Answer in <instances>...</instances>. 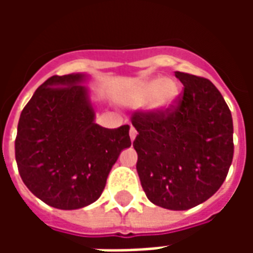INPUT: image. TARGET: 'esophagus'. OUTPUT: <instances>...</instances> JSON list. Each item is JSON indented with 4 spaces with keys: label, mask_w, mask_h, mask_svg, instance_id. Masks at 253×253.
Listing matches in <instances>:
<instances>
[{
    "label": "esophagus",
    "mask_w": 253,
    "mask_h": 253,
    "mask_svg": "<svg viewBox=\"0 0 253 253\" xmlns=\"http://www.w3.org/2000/svg\"><path fill=\"white\" fill-rule=\"evenodd\" d=\"M128 134H130V139H131V141H134V139H135V137H137V130H135V128H134V127H131V128H130V132H128Z\"/></svg>",
    "instance_id": "34e87169"
}]
</instances>
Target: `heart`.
Returning a JSON list of instances; mask_svg holds the SVG:
<instances>
[{
    "label": "heart",
    "mask_w": 253,
    "mask_h": 253,
    "mask_svg": "<svg viewBox=\"0 0 253 253\" xmlns=\"http://www.w3.org/2000/svg\"><path fill=\"white\" fill-rule=\"evenodd\" d=\"M179 97L180 88L176 81L169 78L154 77L139 84L127 100L130 104H143L149 101V110L165 114L175 108Z\"/></svg>",
    "instance_id": "heart-1"
}]
</instances>
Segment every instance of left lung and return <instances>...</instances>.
<instances>
[{
	"label": "left lung",
	"instance_id": "obj_1",
	"mask_svg": "<svg viewBox=\"0 0 253 253\" xmlns=\"http://www.w3.org/2000/svg\"><path fill=\"white\" fill-rule=\"evenodd\" d=\"M184 85L177 108L137 114V172L148 199L168 210H188L219 187L233 160V121L228 104L206 78L175 72Z\"/></svg>",
	"mask_w": 253,
	"mask_h": 253
}]
</instances>
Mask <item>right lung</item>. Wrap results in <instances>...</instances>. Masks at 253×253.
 I'll return each mask as SVG.
<instances>
[{
	"label": "right lung",
	"mask_w": 253,
	"mask_h": 253,
	"mask_svg": "<svg viewBox=\"0 0 253 253\" xmlns=\"http://www.w3.org/2000/svg\"><path fill=\"white\" fill-rule=\"evenodd\" d=\"M86 73L52 76L20 115L16 163L28 190L48 206L76 210L93 203L123 149L130 126L105 128L94 118Z\"/></svg>",
	"instance_id": "right-lung-1"
}]
</instances>
